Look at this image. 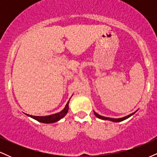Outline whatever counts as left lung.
Segmentation results:
<instances>
[{"label":"left lung","mask_w":157,"mask_h":157,"mask_svg":"<svg viewBox=\"0 0 157 157\" xmlns=\"http://www.w3.org/2000/svg\"><path fill=\"white\" fill-rule=\"evenodd\" d=\"M136 111L134 113H131V114L128 115V116L126 117H121V118H117V119H114V118H110V117H102V116H100V115H99L98 113L95 112V111H94V115L97 117L100 118V119H102V120H110V121H112V122H122L123 121V120H126V119L129 118L130 117L132 116V115H134L135 113H136Z\"/></svg>","instance_id":"1"}]
</instances>
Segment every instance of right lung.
I'll use <instances>...</instances> for the list:
<instances>
[{"label": "right lung", "instance_id": "obj_1", "mask_svg": "<svg viewBox=\"0 0 157 157\" xmlns=\"http://www.w3.org/2000/svg\"><path fill=\"white\" fill-rule=\"evenodd\" d=\"M69 100H68L67 104H66V106H65V108L62 110V111L57 113H55V114H51V115H48V116H44V117L32 116V115L27 114V113H26V114L28 117H30L35 119V120H36L37 121H38L40 122H43V123H54V122L59 121V120H61L62 118H63L64 117L66 116V113H67L68 111V103H69Z\"/></svg>", "mask_w": 157, "mask_h": 157}]
</instances>
